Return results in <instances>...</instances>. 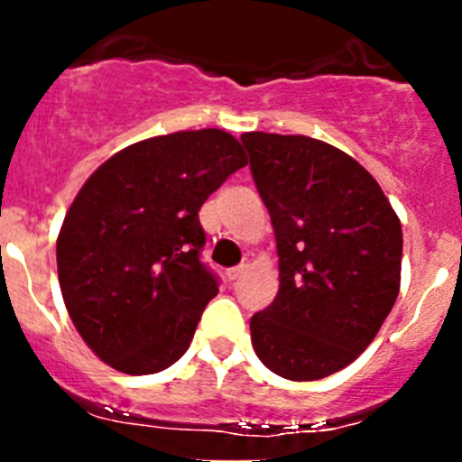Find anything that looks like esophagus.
<instances>
[{
    "label": "esophagus",
    "mask_w": 462,
    "mask_h": 462,
    "mask_svg": "<svg viewBox=\"0 0 462 462\" xmlns=\"http://www.w3.org/2000/svg\"><path fill=\"white\" fill-rule=\"evenodd\" d=\"M243 273H245V266L228 268V271H226V277H228V280H231V282H234V280H238V277L243 275Z\"/></svg>",
    "instance_id": "esophagus-1"
}]
</instances>
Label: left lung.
<instances>
[{
    "label": "left lung",
    "mask_w": 462,
    "mask_h": 462,
    "mask_svg": "<svg viewBox=\"0 0 462 462\" xmlns=\"http://www.w3.org/2000/svg\"><path fill=\"white\" fill-rule=\"evenodd\" d=\"M240 141L280 256V291L252 317V346L280 377L324 379L356 361L389 317L402 226L373 175L328 143L263 132Z\"/></svg>",
    "instance_id": "obj_1"
}]
</instances>
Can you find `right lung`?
I'll return each instance as SVG.
<instances>
[{
  "label": "right lung",
  "instance_id": "right-lung-1",
  "mask_svg": "<svg viewBox=\"0 0 462 462\" xmlns=\"http://www.w3.org/2000/svg\"><path fill=\"white\" fill-rule=\"evenodd\" d=\"M247 164L222 129L134 143L94 171L57 238L64 305L110 368L152 374L187 352L217 275L201 261L199 210Z\"/></svg>",
  "mask_w": 462,
  "mask_h": 462
}]
</instances>
